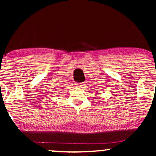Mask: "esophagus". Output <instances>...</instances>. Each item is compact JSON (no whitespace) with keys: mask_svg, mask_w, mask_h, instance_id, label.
<instances>
[{"mask_svg":"<svg viewBox=\"0 0 156 156\" xmlns=\"http://www.w3.org/2000/svg\"><path fill=\"white\" fill-rule=\"evenodd\" d=\"M76 86L79 87V88H80V89H82V87H83L82 83H76Z\"/></svg>","mask_w":156,"mask_h":156,"instance_id":"obj_1","label":"esophagus"}]
</instances>
